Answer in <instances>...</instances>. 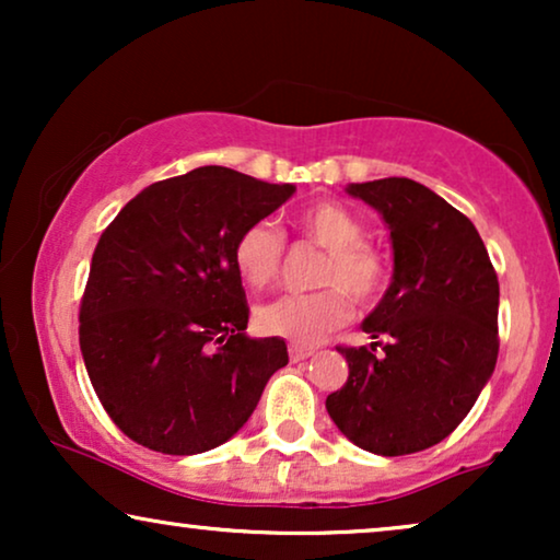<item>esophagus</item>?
<instances>
[{
  "label": "esophagus",
  "mask_w": 560,
  "mask_h": 560,
  "mask_svg": "<svg viewBox=\"0 0 560 560\" xmlns=\"http://www.w3.org/2000/svg\"><path fill=\"white\" fill-rule=\"evenodd\" d=\"M288 354H290V362H303V359H308L313 354V349L301 347V343H290Z\"/></svg>",
  "instance_id": "esophagus-1"
}]
</instances>
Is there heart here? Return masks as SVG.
I'll return each mask as SVG.
<instances>
[{
    "label": "heart",
    "instance_id": "heart-1",
    "mask_svg": "<svg viewBox=\"0 0 560 560\" xmlns=\"http://www.w3.org/2000/svg\"><path fill=\"white\" fill-rule=\"evenodd\" d=\"M305 240L326 249L316 272V293H293L259 305L257 326L295 343H316L349 318L350 293L357 303H372L389 280L385 252L366 242L364 221L347 206L313 203L295 219ZM232 259L244 285L265 288L278 278L285 259V236L270 221H255L236 236Z\"/></svg>",
    "mask_w": 560,
    "mask_h": 560
}]
</instances>
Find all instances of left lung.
<instances>
[{
  "instance_id": "obj_1",
  "label": "left lung",
  "mask_w": 560,
  "mask_h": 560,
  "mask_svg": "<svg viewBox=\"0 0 560 560\" xmlns=\"http://www.w3.org/2000/svg\"><path fill=\"white\" fill-rule=\"evenodd\" d=\"M347 190L389 226L395 275L362 324L377 341L336 347L349 377L326 410L359 448L416 454L454 433L492 377L500 282L471 221L431 188L382 178Z\"/></svg>"
}]
</instances>
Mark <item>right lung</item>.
Wrapping results in <instances>:
<instances>
[{"label": "right lung", "mask_w": 560, "mask_h": 560, "mask_svg": "<svg viewBox=\"0 0 560 560\" xmlns=\"http://www.w3.org/2000/svg\"><path fill=\"white\" fill-rule=\"evenodd\" d=\"M206 165L140 190L104 229L79 311V343L106 416L171 456L232 439L288 364L278 336H244L249 305L232 249L293 196Z\"/></svg>", "instance_id": "add662e5"}]
</instances>
